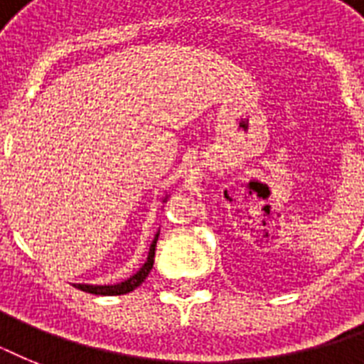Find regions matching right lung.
<instances>
[{
  "instance_id": "add662e5",
  "label": "right lung",
  "mask_w": 364,
  "mask_h": 364,
  "mask_svg": "<svg viewBox=\"0 0 364 364\" xmlns=\"http://www.w3.org/2000/svg\"><path fill=\"white\" fill-rule=\"evenodd\" d=\"M166 198H168V196H166ZM166 198H164V202H166ZM159 234L160 232H156L153 243H151V249H149V255H147V260H145V264H143L141 268H139V270L134 274V276H130L128 279H124V282L117 283V285H85V283H77L75 287L81 289V291H85V293L104 294V296H111V294H126V293H130V291H134L136 287H139V285L145 282V277L149 276V272H151V268H153V264H154V247H156Z\"/></svg>"
}]
</instances>
